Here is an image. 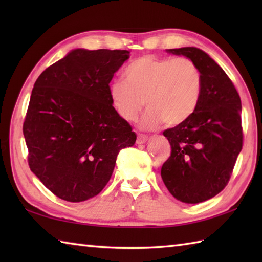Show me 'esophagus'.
Instances as JSON below:
<instances>
[{"label":"esophagus","mask_w":262,"mask_h":262,"mask_svg":"<svg viewBox=\"0 0 262 262\" xmlns=\"http://www.w3.org/2000/svg\"><path fill=\"white\" fill-rule=\"evenodd\" d=\"M148 140V137L146 135H142L140 134L137 137V144H145Z\"/></svg>","instance_id":"34e87169"}]
</instances>
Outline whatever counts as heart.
I'll list each match as a JSON object with an SVG mask.
<instances>
[{
    "label": "heart",
    "mask_w": 262,
    "mask_h": 262,
    "mask_svg": "<svg viewBox=\"0 0 262 262\" xmlns=\"http://www.w3.org/2000/svg\"><path fill=\"white\" fill-rule=\"evenodd\" d=\"M125 79L109 86L111 103L121 118L135 120L144 104L148 108L141 120L143 129L153 130L165 121L168 126L185 122L196 110L203 77L192 60L159 58L145 55L125 70Z\"/></svg>",
    "instance_id": "b5f03b06"
}]
</instances>
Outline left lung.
I'll list each match as a JSON object with an SVG mask.
<instances>
[{"mask_svg":"<svg viewBox=\"0 0 262 262\" xmlns=\"http://www.w3.org/2000/svg\"><path fill=\"white\" fill-rule=\"evenodd\" d=\"M166 53L192 60L202 73L203 89L193 114L163 132L171 155L161 177L176 199L203 203L225 188L242 149L241 99L223 69L202 49L182 47Z\"/></svg>","mask_w":262,"mask_h":262,"instance_id":"obj_1","label":"left lung"}]
</instances>
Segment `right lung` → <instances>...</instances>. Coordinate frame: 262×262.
Instances as JSON below:
<instances>
[{
  "mask_svg": "<svg viewBox=\"0 0 262 262\" xmlns=\"http://www.w3.org/2000/svg\"><path fill=\"white\" fill-rule=\"evenodd\" d=\"M128 51L76 48L39 75L24 124L30 170L60 199L102 190L136 134L111 103L109 83Z\"/></svg>",
  "mask_w": 262,
  "mask_h": 262,
  "instance_id": "1",
  "label": "right lung"
}]
</instances>
